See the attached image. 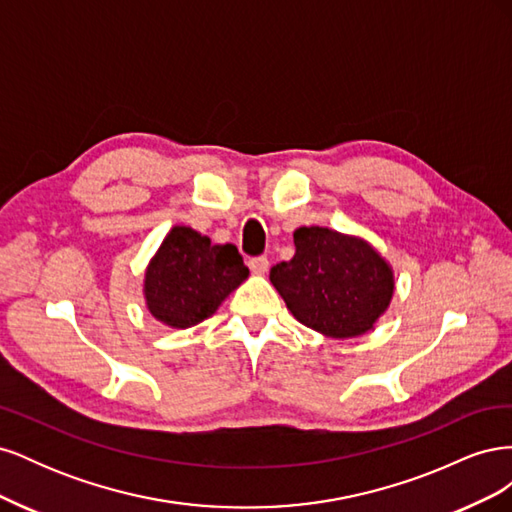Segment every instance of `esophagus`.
<instances>
[{"instance_id":"esophagus-1","label":"esophagus","mask_w":512,"mask_h":512,"mask_svg":"<svg viewBox=\"0 0 512 512\" xmlns=\"http://www.w3.org/2000/svg\"><path fill=\"white\" fill-rule=\"evenodd\" d=\"M247 267L256 275H265L269 271V258L267 256H254L247 260Z\"/></svg>"}]
</instances>
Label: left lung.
Segmentation results:
<instances>
[{"instance_id": "obj_1", "label": "left lung", "mask_w": 512, "mask_h": 512, "mask_svg": "<svg viewBox=\"0 0 512 512\" xmlns=\"http://www.w3.org/2000/svg\"><path fill=\"white\" fill-rule=\"evenodd\" d=\"M292 260L271 269V284L305 327L335 339L367 333L393 297V271L363 239L322 226L294 230Z\"/></svg>"}]
</instances>
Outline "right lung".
Instances as JSON below:
<instances>
[{
	"mask_svg": "<svg viewBox=\"0 0 512 512\" xmlns=\"http://www.w3.org/2000/svg\"><path fill=\"white\" fill-rule=\"evenodd\" d=\"M250 275L232 243L213 245L188 226H175L145 273L149 312L175 329L209 318Z\"/></svg>",
	"mask_w": 512,
	"mask_h": 512,
	"instance_id": "1",
	"label": "right lung"
}]
</instances>
